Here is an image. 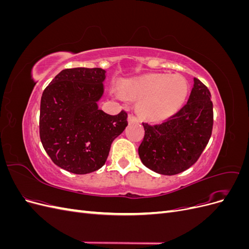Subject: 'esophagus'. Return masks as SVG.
Wrapping results in <instances>:
<instances>
[{"instance_id": "34e87169", "label": "esophagus", "mask_w": 249, "mask_h": 249, "mask_svg": "<svg viewBox=\"0 0 249 249\" xmlns=\"http://www.w3.org/2000/svg\"><path fill=\"white\" fill-rule=\"evenodd\" d=\"M127 122H129V124H136L139 120L136 116H134L133 114H129V116H127Z\"/></svg>"}]
</instances>
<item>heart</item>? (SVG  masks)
I'll use <instances>...</instances> for the list:
<instances>
[{"instance_id":"obj_1","label":"heart","mask_w":249,"mask_h":249,"mask_svg":"<svg viewBox=\"0 0 249 249\" xmlns=\"http://www.w3.org/2000/svg\"><path fill=\"white\" fill-rule=\"evenodd\" d=\"M123 91L140 100L138 111L150 122L164 120L182 108L188 95V84L178 74L150 73L137 80L124 82ZM117 99H123L119 90L113 91Z\"/></svg>"}]
</instances>
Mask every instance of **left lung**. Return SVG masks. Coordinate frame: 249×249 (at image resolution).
Returning <instances> with one entry per match:
<instances>
[{"mask_svg": "<svg viewBox=\"0 0 249 249\" xmlns=\"http://www.w3.org/2000/svg\"><path fill=\"white\" fill-rule=\"evenodd\" d=\"M187 104L167 122L142 124L145 135L138 148L147 168L173 176L191 167L210 140L213 129V104L207 86L194 78Z\"/></svg>", "mask_w": 249, "mask_h": 249, "instance_id": "8db88e82", "label": "left lung"}]
</instances>
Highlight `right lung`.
I'll list each match as a JSON object with an SVG mask.
<instances>
[{
	"label": "right lung",
	"mask_w": 249,
	"mask_h": 249,
	"mask_svg": "<svg viewBox=\"0 0 249 249\" xmlns=\"http://www.w3.org/2000/svg\"><path fill=\"white\" fill-rule=\"evenodd\" d=\"M106 71L76 67L60 71L44 89L40 102L39 134L57 166L76 175L100 169L113 140L127 125L122 111L109 115L99 109Z\"/></svg>",
	"instance_id": "1"
}]
</instances>
